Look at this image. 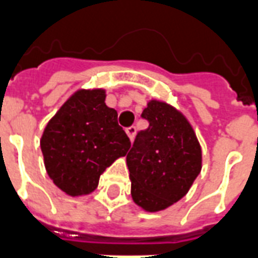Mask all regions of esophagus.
<instances>
[{
  "label": "esophagus",
  "mask_w": 258,
  "mask_h": 258,
  "mask_svg": "<svg viewBox=\"0 0 258 258\" xmlns=\"http://www.w3.org/2000/svg\"><path fill=\"white\" fill-rule=\"evenodd\" d=\"M135 133H137V128H135V127H128V128L125 130V134L128 135L130 141H133V139H134Z\"/></svg>",
  "instance_id": "1"
}]
</instances>
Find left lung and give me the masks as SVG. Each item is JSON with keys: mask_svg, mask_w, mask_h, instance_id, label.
I'll use <instances>...</instances> for the list:
<instances>
[{"mask_svg": "<svg viewBox=\"0 0 258 258\" xmlns=\"http://www.w3.org/2000/svg\"><path fill=\"white\" fill-rule=\"evenodd\" d=\"M142 117L149 127L127 154L131 197L145 212H160L182 200L200 175L201 145L187 117L164 101H149Z\"/></svg>", "mask_w": 258, "mask_h": 258, "instance_id": "1", "label": "left lung"}]
</instances>
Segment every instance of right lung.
<instances>
[{
	"label": "right lung",
	"instance_id": "right-lung-1",
	"mask_svg": "<svg viewBox=\"0 0 258 258\" xmlns=\"http://www.w3.org/2000/svg\"><path fill=\"white\" fill-rule=\"evenodd\" d=\"M104 89H79L49 120L41 137L46 172L71 197L87 196L100 176L131 148L117 123V112L105 104Z\"/></svg>",
	"mask_w": 258,
	"mask_h": 258
}]
</instances>
